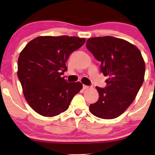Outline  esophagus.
Wrapping results in <instances>:
<instances>
[{"mask_svg":"<svg viewBox=\"0 0 155 155\" xmlns=\"http://www.w3.org/2000/svg\"><path fill=\"white\" fill-rule=\"evenodd\" d=\"M88 88H90V87L87 86V85H84V84H83V89H84V90H86V89H88Z\"/></svg>","mask_w":155,"mask_h":155,"instance_id":"34e87169","label":"esophagus"}]
</instances>
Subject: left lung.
<instances>
[{
    "label": "left lung",
    "instance_id": "left-lung-1",
    "mask_svg": "<svg viewBox=\"0 0 155 155\" xmlns=\"http://www.w3.org/2000/svg\"><path fill=\"white\" fill-rule=\"evenodd\" d=\"M87 48L101 62V72L107 87H96L99 99L90 104V111L97 117L112 119L130 106L144 81L145 64L140 50L124 39L111 36L88 39Z\"/></svg>",
    "mask_w": 155,
    "mask_h": 155
}]
</instances>
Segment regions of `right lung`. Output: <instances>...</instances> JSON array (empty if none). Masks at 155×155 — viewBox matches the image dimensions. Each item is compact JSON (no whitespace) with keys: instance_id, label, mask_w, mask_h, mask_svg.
<instances>
[{"instance_id":"obj_1","label":"right lung","mask_w":155,"mask_h":155,"mask_svg":"<svg viewBox=\"0 0 155 155\" xmlns=\"http://www.w3.org/2000/svg\"><path fill=\"white\" fill-rule=\"evenodd\" d=\"M84 38L43 36L29 42L18 61V77L25 99L40 115L52 117L68 109L73 97L82 88L80 82L62 78L71 53L81 47Z\"/></svg>"}]
</instances>
